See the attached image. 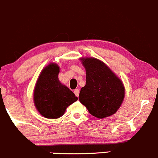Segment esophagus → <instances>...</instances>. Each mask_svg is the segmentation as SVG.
Wrapping results in <instances>:
<instances>
[{
	"instance_id": "1",
	"label": "esophagus",
	"mask_w": 158,
	"mask_h": 158,
	"mask_svg": "<svg viewBox=\"0 0 158 158\" xmlns=\"http://www.w3.org/2000/svg\"><path fill=\"white\" fill-rule=\"evenodd\" d=\"M74 95H76V96L78 97L79 96V89H74Z\"/></svg>"
}]
</instances>
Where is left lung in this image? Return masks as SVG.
Here are the masks:
<instances>
[{"mask_svg": "<svg viewBox=\"0 0 158 158\" xmlns=\"http://www.w3.org/2000/svg\"><path fill=\"white\" fill-rule=\"evenodd\" d=\"M86 69V85L81 88L79 101L91 115L98 118L110 116L119 109L125 89L122 80L102 60L80 58Z\"/></svg>", "mask_w": 158, "mask_h": 158, "instance_id": "8db88e82", "label": "left lung"}]
</instances>
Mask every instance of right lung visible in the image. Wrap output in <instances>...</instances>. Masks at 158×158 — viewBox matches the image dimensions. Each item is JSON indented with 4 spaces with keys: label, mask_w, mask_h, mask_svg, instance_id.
<instances>
[{
    "label": "right lung",
    "mask_w": 158,
    "mask_h": 158,
    "mask_svg": "<svg viewBox=\"0 0 158 158\" xmlns=\"http://www.w3.org/2000/svg\"><path fill=\"white\" fill-rule=\"evenodd\" d=\"M60 67L51 63L42 70L33 89L35 107L47 118H58L66 108L77 100L73 92L58 78Z\"/></svg>",
    "instance_id": "right-lung-1"
}]
</instances>
